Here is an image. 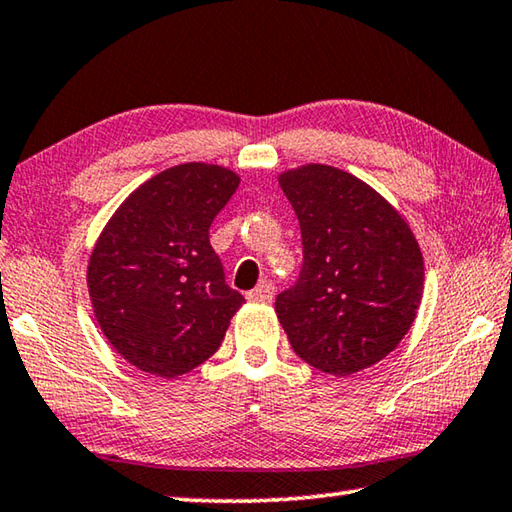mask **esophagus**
Masks as SVG:
<instances>
[{"label":"esophagus","mask_w":512,"mask_h":512,"mask_svg":"<svg viewBox=\"0 0 512 512\" xmlns=\"http://www.w3.org/2000/svg\"><path fill=\"white\" fill-rule=\"evenodd\" d=\"M273 296H275V287H273L271 282H262L257 289L246 293V298L250 302H271Z\"/></svg>","instance_id":"1"}]
</instances>
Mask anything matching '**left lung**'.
<instances>
[{
  "instance_id": "8db88e82",
  "label": "left lung",
  "mask_w": 512,
  "mask_h": 512,
  "mask_svg": "<svg viewBox=\"0 0 512 512\" xmlns=\"http://www.w3.org/2000/svg\"><path fill=\"white\" fill-rule=\"evenodd\" d=\"M280 187L302 235L298 282L275 300L293 352L334 377L391 354L415 320L424 264L391 203L327 164L284 171Z\"/></svg>"
}]
</instances>
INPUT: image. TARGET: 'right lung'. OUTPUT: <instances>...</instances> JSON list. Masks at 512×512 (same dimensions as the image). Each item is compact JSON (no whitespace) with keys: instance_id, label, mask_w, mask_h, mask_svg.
I'll return each instance as SVG.
<instances>
[{"instance_id":"1","label":"right lung","mask_w":512,"mask_h":512,"mask_svg":"<svg viewBox=\"0 0 512 512\" xmlns=\"http://www.w3.org/2000/svg\"><path fill=\"white\" fill-rule=\"evenodd\" d=\"M237 187L219 164H178L137 187L103 228L90 300L103 336L135 368L171 379L219 350L246 300L225 284L210 225Z\"/></svg>"}]
</instances>
